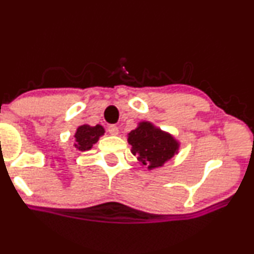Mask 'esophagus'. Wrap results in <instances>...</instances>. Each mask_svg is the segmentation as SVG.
I'll return each instance as SVG.
<instances>
[{
  "mask_svg": "<svg viewBox=\"0 0 254 254\" xmlns=\"http://www.w3.org/2000/svg\"><path fill=\"white\" fill-rule=\"evenodd\" d=\"M107 131H109V132L111 133V135H117L118 133V127L117 125H115V124H110L109 127H107Z\"/></svg>",
  "mask_w": 254,
  "mask_h": 254,
  "instance_id": "esophagus-1",
  "label": "esophagus"
}]
</instances>
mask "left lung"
<instances>
[{"label":"left lung","mask_w":254,"mask_h":254,"mask_svg":"<svg viewBox=\"0 0 254 254\" xmlns=\"http://www.w3.org/2000/svg\"><path fill=\"white\" fill-rule=\"evenodd\" d=\"M127 142L132 145L131 153L150 170L160 167L172 159L179 147L173 137L154 127L148 122L139 123L137 129L131 131Z\"/></svg>","instance_id":"obj_1"}]
</instances>
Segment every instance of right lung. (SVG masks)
Masks as SVG:
<instances>
[{
    "instance_id": "obj_1",
    "label": "right lung",
    "mask_w": 254,
    "mask_h": 254,
    "mask_svg": "<svg viewBox=\"0 0 254 254\" xmlns=\"http://www.w3.org/2000/svg\"><path fill=\"white\" fill-rule=\"evenodd\" d=\"M105 130L101 125H95V127H89V125H81L77 127L76 133H75V148L81 151L89 150L93 144L97 143L99 137L104 135Z\"/></svg>"
}]
</instances>
